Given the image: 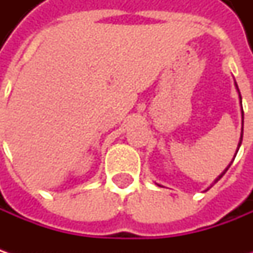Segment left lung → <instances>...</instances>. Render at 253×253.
Listing matches in <instances>:
<instances>
[{
    "instance_id": "obj_1",
    "label": "left lung",
    "mask_w": 253,
    "mask_h": 253,
    "mask_svg": "<svg viewBox=\"0 0 253 253\" xmlns=\"http://www.w3.org/2000/svg\"><path fill=\"white\" fill-rule=\"evenodd\" d=\"M235 85H237V83H235ZM237 90H238V85H237ZM238 92H239V90H238ZM239 100H242V98H241V94H239ZM242 135H244V111H242V133H241V138H239V143H238V146H241V143H242ZM239 149V148H238ZM238 149H237V152H238ZM234 159H235V158H234ZM231 165H232V162H231V163H229L228 165V168L229 166H231ZM228 168H227V169L224 170V171H222V173H221V174H219L218 177H217V179H215V181H214V183H217V181H218L219 179H221V177H222V176H224V174H225V171H227V170H228Z\"/></svg>"
}]
</instances>
